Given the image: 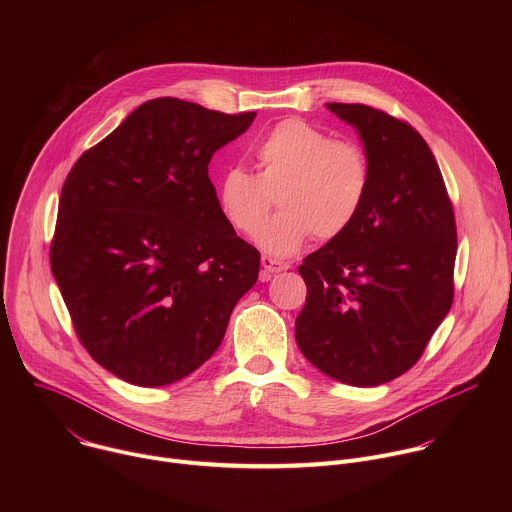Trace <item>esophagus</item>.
<instances>
[{
	"instance_id": "34e87169",
	"label": "esophagus",
	"mask_w": 512,
	"mask_h": 512,
	"mask_svg": "<svg viewBox=\"0 0 512 512\" xmlns=\"http://www.w3.org/2000/svg\"><path fill=\"white\" fill-rule=\"evenodd\" d=\"M261 265H263V269H265L267 273H279V271L289 269V263H287V261H279V259H273V257H267V255L261 257Z\"/></svg>"
}]
</instances>
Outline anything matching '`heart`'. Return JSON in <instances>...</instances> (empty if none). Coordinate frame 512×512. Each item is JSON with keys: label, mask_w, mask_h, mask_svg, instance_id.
I'll return each instance as SVG.
<instances>
[{"label": "heart", "mask_w": 512, "mask_h": 512, "mask_svg": "<svg viewBox=\"0 0 512 512\" xmlns=\"http://www.w3.org/2000/svg\"><path fill=\"white\" fill-rule=\"evenodd\" d=\"M257 174L223 172L216 188L227 223L253 235L278 196L282 210L257 232L271 255L296 253L308 239L342 237L358 218L371 188V160L360 143L334 139L304 119H285L253 150Z\"/></svg>", "instance_id": "1"}]
</instances>
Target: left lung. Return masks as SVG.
<instances>
[{
    "label": "left lung",
    "mask_w": 512,
    "mask_h": 512,
    "mask_svg": "<svg viewBox=\"0 0 512 512\" xmlns=\"http://www.w3.org/2000/svg\"><path fill=\"white\" fill-rule=\"evenodd\" d=\"M326 107L358 129L373 178L354 225L298 267L308 296L296 340L324 375L377 387L413 367L452 308L456 218L407 121L360 103Z\"/></svg>",
    "instance_id": "1"
}]
</instances>
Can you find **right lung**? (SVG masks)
Instances as JSON below:
<instances>
[{"instance_id": "right-lung-1", "label": "right lung", "mask_w": 512, "mask_h": 512, "mask_svg": "<svg viewBox=\"0 0 512 512\" xmlns=\"http://www.w3.org/2000/svg\"><path fill=\"white\" fill-rule=\"evenodd\" d=\"M255 115L152 99L64 180L52 275L81 344L131 385L196 371L257 281L261 255L227 223L208 178L212 154Z\"/></svg>"}]
</instances>
